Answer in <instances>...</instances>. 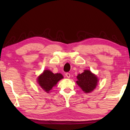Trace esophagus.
<instances>
[{
  "instance_id": "1",
  "label": "esophagus",
  "mask_w": 130,
  "mask_h": 130,
  "mask_svg": "<svg viewBox=\"0 0 130 130\" xmlns=\"http://www.w3.org/2000/svg\"><path fill=\"white\" fill-rule=\"evenodd\" d=\"M66 76H67L68 78H70V73H66Z\"/></svg>"
}]
</instances>
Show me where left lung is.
<instances>
[{
    "mask_svg": "<svg viewBox=\"0 0 130 130\" xmlns=\"http://www.w3.org/2000/svg\"><path fill=\"white\" fill-rule=\"evenodd\" d=\"M77 84L85 93H89L95 88L98 85V79L90 70H84L81 74L77 76Z\"/></svg>",
    "mask_w": 130,
    "mask_h": 130,
    "instance_id": "left-lung-1",
    "label": "left lung"
}]
</instances>
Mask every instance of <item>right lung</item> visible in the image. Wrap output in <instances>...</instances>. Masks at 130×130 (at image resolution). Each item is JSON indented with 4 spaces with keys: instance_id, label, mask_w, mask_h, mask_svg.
<instances>
[{
    "instance_id": "obj_1",
    "label": "right lung",
    "mask_w": 130,
    "mask_h": 130,
    "mask_svg": "<svg viewBox=\"0 0 130 130\" xmlns=\"http://www.w3.org/2000/svg\"><path fill=\"white\" fill-rule=\"evenodd\" d=\"M63 76L60 73L54 74L49 70H45L43 73L38 78V82L39 85L44 91L49 92L55 86Z\"/></svg>"
}]
</instances>
